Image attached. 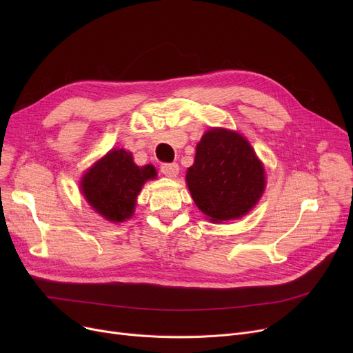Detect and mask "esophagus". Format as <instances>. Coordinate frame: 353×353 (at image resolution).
Returning a JSON list of instances; mask_svg holds the SVG:
<instances>
[{"label": "esophagus", "mask_w": 353, "mask_h": 353, "mask_svg": "<svg viewBox=\"0 0 353 353\" xmlns=\"http://www.w3.org/2000/svg\"><path fill=\"white\" fill-rule=\"evenodd\" d=\"M160 170H161V173H163L164 176L174 179V177H177L180 169H179V164H177V163H163V164L160 165Z\"/></svg>", "instance_id": "34e87169"}]
</instances>
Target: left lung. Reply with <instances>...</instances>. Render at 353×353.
Here are the masks:
<instances>
[{"mask_svg": "<svg viewBox=\"0 0 353 353\" xmlns=\"http://www.w3.org/2000/svg\"><path fill=\"white\" fill-rule=\"evenodd\" d=\"M186 180L196 206L217 223L246 214L266 183L263 165L249 141L225 128L203 134Z\"/></svg>", "mask_w": 353, "mask_h": 353, "instance_id": "obj_1", "label": "left lung"}]
</instances>
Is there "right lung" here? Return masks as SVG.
Here are the masks:
<instances>
[{
    "instance_id": "1",
    "label": "right lung",
    "mask_w": 353,
    "mask_h": 353,
    "mask_svg": "<svg viewBox=\"0 0 353 353\" xmlns=\"http://www.w3.org/2000/svg\"><path fill=\"white\" fill-rule=\"evenodd\" d=\"M156 177L154 167H139L123 148L108 152L83 176L81 190L90 206L110 221H124L133 214L143 184Z\"/></svg>"
}]
</instances>
